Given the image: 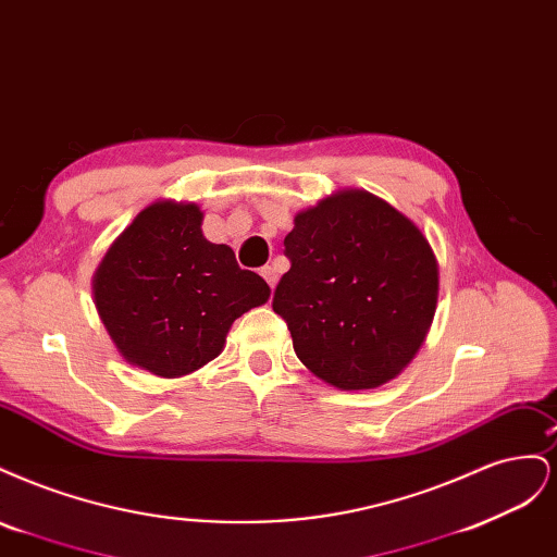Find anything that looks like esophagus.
<instances>
[{"mask_svg": "<svg viewBox=\"0 0 557 557\" xmlns=\"http://www.w3.org/2000/svg\"><path fill=\"white\" fill-rule=\"evenodd\" d=\"M262 276H264V281L269 283V288H274L276 281H278L276 267H274V264H267V267H262Z\"/></svg>", "mask_w": 557, "mask_h": 557, "instance_id": "esophagus-1", "label": "esophagus"}]
</instances>
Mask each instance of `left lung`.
Returning a JSON list of instances; mask_svg holds the SVG:
<instances>
[{"instance_id":"left-lung-1","label":"left lung","mask_w":557,"mask_h":557,"mask_svg":"<svg viewBox=\"0 0 557 557\" xmlns=\"http://www.w3.org/2000/svg\"><path fill=\"white\" fill-rule=\"evenodd\" d=\"M290 269L272 307L297 358L342 391L395 379L423 344L436 307L434 252L409 218L364 190H344L295 218Z\"/></svg>"}]
</instances>
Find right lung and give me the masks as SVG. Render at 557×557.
Returning a JSON list of instances; mask_svg holds the SVG:
<instances>
[{"label":"right lung","instance_id":"1","mask_svg":"<svg viewBox=\"0 0 557 557\" xmlns=\"http://www.w3.org/2000/svg\"><path fill=\"white\" fill-rule=\"evenodd\" d=\"M269 285L234 250L201 234L195 205L158 201L109 248L95 276L97 311L125 360L183 376L213 360L230 325L264 305Z\"/></svg>","mask_w":557,"mask_h":557}]
</instances>
